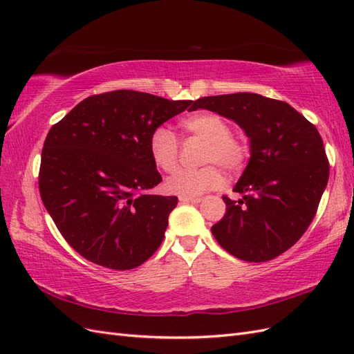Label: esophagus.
<instances>
[{"instance_id":"esophagus-1","label":"esophagus","mask_w":354,"mask_h":354,"mask_svg":"<svg viewBox=\"0 0 354 354\" xmlns=\"http://www.w3.org/2000/svg\"><path fill=\"white\" fill-rule=\"evenodd\" d=\"M181 202H192V203H199L202 198H187V196H180Z\"/></svg>"}]
</instances>
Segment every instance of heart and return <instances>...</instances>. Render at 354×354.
<instances>
[{
    "label": "heart",
    "mask_w": 354,
    "mask_h": 354,
    "mask_svg": "<svg viewBox=\"0 0 354 354\" xmlns=\"http://www.w3.org/2000/svg\"><path fill=\"white\" fill-rule=\"evenodd\" d=\"M181 130L187 136H195L205 142L202 152V164L196 169H180L171 176L165 190L168 194L194 198L217 189L224 177L218 165L229 174H238L245 168L251 155V146L246 136L230 131L227 118L216 112H196L180 121ZM149 155L156 168L164 173H173L178 165V140L173 131L165 127H156L149 136Z\"/></svg>",
    "instance_id": "heart-1"
}]
</instances>
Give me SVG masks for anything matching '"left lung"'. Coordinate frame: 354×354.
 <instances>
[{
  "instance_id": "left-lung-1",
  "label": "left lung",
  "mask_w": 354,
  "mask_h": 354,
  "mask_svg": "<svg viewBox=\"0 0 354 354\" xmlns=\"http://www.w3.org/2000/svg\"><path fill=\"white\" fill-rule=\"evenodd\" d=\"M192 109L233 120L251 146L233 189L242 199L223 196L226 214L211 227L214 238L239 260H273L303 236L326 187L329 162L317 128L286 102L254 93L202 97Z\"/></svg>"
}]
</instances>
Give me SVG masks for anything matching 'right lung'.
I'll return each mask as SVG.
<instances>
[{"label":"right lung","instance_id":"add662e5","mask_svg":"<svg viewBox=\"0 0 354 354\" xmlns=\"http://www.w3.org/2000/svg\"><path fill=\"white\" fill-rule=\"evenodd\" d=\"M192 100L116 90L84 99L50 128L39 194L62 236L84 259L130 270L164 241L177 196L147 195L162 181L149 155L156 127Z\"/></svg>","mask_w":354,"mask_h":354}]
</instances>
